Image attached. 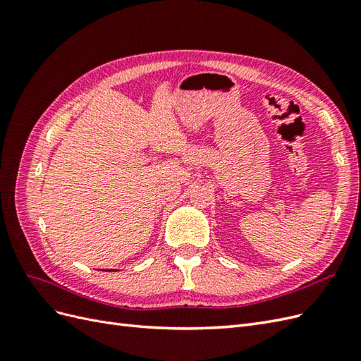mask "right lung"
<instances>
[{
	"instance_id": "add662e5",
	"label": "right lung",
	"mask_w": 361,
	"mask_h": 361,
	"mask_svg": "<svg viewBox=\"0 0 361 361\" xmlns=\"http://www.w3.org/2000/svg\"><path fill=\"white\" fill-rule=\"evenodd\" d=\"M110 271H111V269H110Z\"/></svg>"
}]
</instances>
